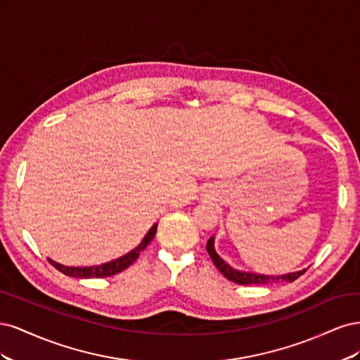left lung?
I'll use <instances>...</instances> for the list:
<instances>
[{
  "instance_id": "left-lung-1",
  "label": "left lung",
  "mask_w": 360,
  "mask_h": 360,
  "mask_svg": "<svg viewBox=\"0 0 360 360\" xmlns=\"http://www.w3.org/2000/svg\"><path fill=\"white\" fill-rule=\"evenodd\" d=\"M207 252H209L212 261L214 263L216 269L221 271V274L238 285H267V284H276V282H292L296 281L299 276H302L307 269L292 271V274L287 275H279V276H270V275H258V274H250V271H240L236 270L231 266H228L225 261L216 254L214 246H213V237L205 245Z\"/></svg>"
}]
</instances>
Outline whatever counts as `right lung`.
<instances>
[{"label": "right lung", "mask_w": 360, "mask_h": 360, "mask_svg": "<svg viewBox=\"0 0 360 360\" xmlns=\"http://www.w3.org/2000/svg\"><path fill=\"white\" fill-rule=\"evenodd\" d=\"M158 230V225L151 226V230L146 234L144 240L139 243V246H136L132 252H129L126 255H123L122 258H117L114 261H110V263H105L101 266H93V267H69V266H63L56 263V261L49 259V263L56 267L57 270H60L61 274L72 276V278H108V276H112L120 274V271L126 270L130 264H134L136 258L139 257V254L143 252V250L148 246V243L153 240L155 234Z\"/></svg>", "instance_id": "1"}]
</instances>
